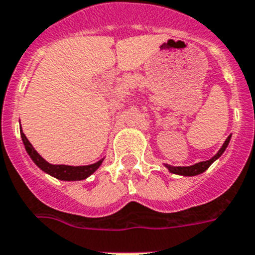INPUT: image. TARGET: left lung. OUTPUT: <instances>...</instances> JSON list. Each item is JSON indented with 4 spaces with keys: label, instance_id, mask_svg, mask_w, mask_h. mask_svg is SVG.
I'll use <instances>...</instances> for the list:
<instances>
[{
    "label": "left lung",
    "instance_id": "left-lung-1",
    "mask_svg": "<svg viewBox=\"0 0 255 255\" xmlns=\"http://www.w3.org/2000/svg\"><path fill=\"white\" fill-rule=\"evenodd\" d=\"M230 140H231V136H228V138L224 141L223 146L220 147V150L218 151L217 155H214L211 159L205 160V162H200V163H196V164H193V166H188V167H172V166H167L168 170H170L172 174L184 175V176H194V175L202 174L204 171H206L207 168L210 167L211 163H213L214 160L218 159V158H219L220 155L224 153L226 147L228 146V144H230Z\"/></svg>",
    "mask_w": 255,
    "mask_h": 255
}]
</instances>
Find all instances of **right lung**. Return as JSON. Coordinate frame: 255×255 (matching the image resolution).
Wrapping results in <instances>:
<instances>
[{
	"instance_id": "1",
	"label": "right lung",
	"mask_w": 255,
	"mask_h": 255,
	"mask_svg": "<svg viewBox=\"0 0 255 255\" xmlns=\"http://www.w3.org/2000/svg\"><path fill=\"white\" fill-rule=\"evenodd\" d=\"M20 136H22L23 144H24L25 150L29 154L31 159L33 160L42 171H45L46 174L57 177L59 180H83V179H85V177H88L89 175L93 174V172L101 166L102 160H104L101 159L98 160L97 163L89 164V166H78V167H74V166H65V164H50L48 163V162H46V160H45L33 147H32L31 142L28 141V138L25 137V134L23 133L22 129H20Z\"/></svg>"
}]
</instances>
